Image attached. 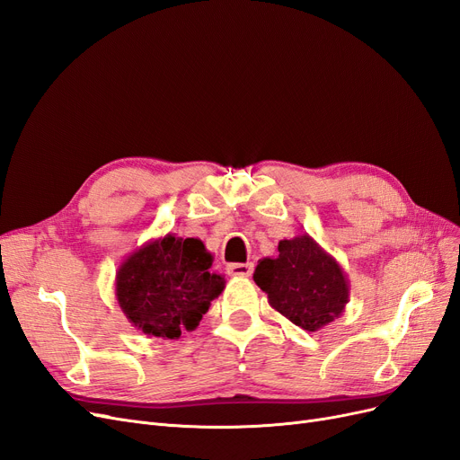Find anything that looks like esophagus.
<instances>
[{
	"label": "esophagus",
	"instance_id": "34e87169",
	"mask_svg": "<svg viewBox=\"0 0 460 460\" xmlns=\"http://www.w3.org/2000/svg\"><path fill=\"white\" fill-rule=\"evenodd\" d=\"M253 263H231L227 265V273L233 277H250Z\"/></svg>",
	"mask_w": 460,
	"mask_h": 460
}]
</instances>
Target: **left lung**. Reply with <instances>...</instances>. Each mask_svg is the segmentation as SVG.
Instances as JSON below:
<instances>
[{
  "label": "left lung",
  "instance_id": "left-lung-1",
  "mask_svg": "<svg viewBox=\"0 0 460 460\" xmlns=\"http://www.w3.org/2000/svg\"><path fill=\"white\" fill-rule=\"evenodd\" d=\"M253 280L280 314L307 332L330 324L349 299L341 267L307 234L280 241L279 258L260 260Z\"/></svg>",
  "mask_w": 460,
  "mask_h": 460
}]
</instances>
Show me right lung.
<instances>
[{"mask_svg": "<svg viewBox=\"0 0 460 460\" xmlns=\"http://www.w3.org/2000/svg\"><path fill=\"white\" fill-rule=\"evenodd\" d=\"M212 256L197 239H164L130 256L117 275V299L134 326L155 337H180L199 326L226 279L210 273Z\"/></svg>", "mask_w": 460, "mask_h": 460, "instance_id": "add662e5", "label": "right lung"}]
</instances>
